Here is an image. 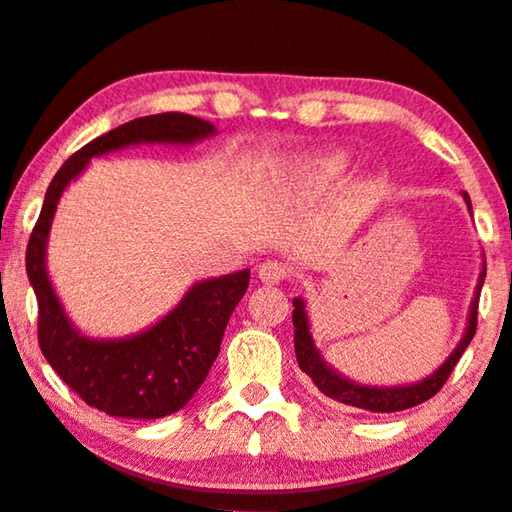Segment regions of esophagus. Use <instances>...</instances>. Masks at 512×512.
Segmentation results:
<instances>
[{
    "label": "esophagus",
    "mask_w": 512,
    "mask_h": 512,
    "mask_svg": "<svg viewBox=\"0 0 512 512\" xmlns=\"http://www.w3.org/2000/svg\"><path fill=\"white\" fill-rule=\"evenodd\" d=\"M285 276H288V269H285L283 262L264 260L260 267H257V278H260V281L267 283V285L281 283Z\"/></svg>",
    "instance_id": "obj_1"
}]
</instances>
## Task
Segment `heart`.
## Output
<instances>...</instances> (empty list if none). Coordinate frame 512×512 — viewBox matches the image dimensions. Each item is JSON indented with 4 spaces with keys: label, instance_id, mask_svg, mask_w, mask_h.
Masks as SVG:
<instances>
[{
    "label": "heart",
    "instance_id": "b5f03b06",
    "mask_svg": "<svg viewBox=\"0 0 512 512\" xmlns=\"http://www.w3.org/2000/svg\"><path fill=\"white\" fill-rule=\"evenodd\" d=\"M349 168V159L342 152H327L318 156H309V159L299 163L292 170L297 182H318V180H332L339 177Z\"/></svg>",
    "mask_w": 512,
    "mask_h": 512
}]
</instances>
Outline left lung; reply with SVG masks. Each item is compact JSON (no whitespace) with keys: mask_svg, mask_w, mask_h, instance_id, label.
Wrapping results in <instances>:
<instances>
[{"mask_svg":"<svg viewBox=\"0 0 512 512\" xmlns=\"http://www.w3.org/2000/svg\"><path fill=\"white\" fill-rule=\"evenodd\" d=\"M463 201H466L468 213L473 215V206H470V196L461 192ZM487 276V262L482 260L480 278L478 285H475L473 302L468 306V318H466V330L459 339V344L454 346L452 353L445 358V363L428 374V377L412 381V384H395V386H372V384H358L356 379L344 377L342 372L335 370L330 363H327L323 353L316 346V339H313L311 332V320L309 313H306V302L304 297L292 299V325H295V353L297 363L302 367L304 374H309L313 384L318 386L320 393H325L327 398L337 400V403L360 407V410L370 412H400L407 410V407H414L419 403H426L428 398H433L435 393L440 391L442 384H445L449 374H452L454 365L459 363L463 351L468 349L470 339L475 335V325H478V304H480V292L482 283H485Z\"/></svg>","mask_w":512,"mask_h":512,"instance_id":"8db88e82","label":"left lung"}]
</instances>
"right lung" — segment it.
<instances>
[{"instance_id":"add662e5","label":"right lung","mask_w":512,"mask_h":512,"mask_svg":"<svg viewBox=\"0 0 512 512\" xmlns=\"http://www.w3.org/2000/svg\"><path fill=\"white\" fill-rule=\"evenodd\" d=\"M215 133L210 121L192 114L163 112L133 119L72 154L46 189L25 255L27 278L39 304V346L58 377L109 417L161 419L194 398L220 353L231 313L248 290L250 269L196 281L166 316L145 330L126 337H91L74 325L46 269L58 203L95 156L135 145L192 147Z\"/></svg>"}]
</instances>
